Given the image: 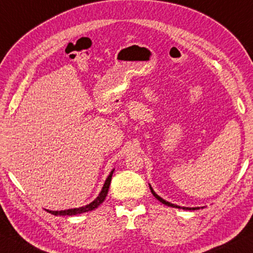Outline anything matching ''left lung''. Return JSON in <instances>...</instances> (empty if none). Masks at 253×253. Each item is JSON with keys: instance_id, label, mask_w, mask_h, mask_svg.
I'll return each mask as SVG.
<instances>
[{"instance_id": "left-lung-1", "label": "left lung", "mask_w": 253, "mask_h": 253, "mask_svg": "<svg viewBox=\"0 0 253 253\" xmlns=\"http://www.w3.org/2000/svg\"><path fill=\"white\" fill-rule=\"evenodd\" d=\"M149 188H150V191H151V193L154 194V197L156 198L157 200H159L161 201L162 204H164V205H166V206H169V207H173V208H178V209H184V211H197V209H199V207H192V208H190V207H181V206H177V205H174V204H170V203H169V201H166V200H164L163 199V198H161L158 196V194L154 191L153 190V188H151V185L149 184ZM201 208H204V207H201Z\"/></svg>"}]
</instances>
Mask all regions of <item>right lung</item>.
Listing matches in <instances>:
<instances>
[{"mask_svg":"<svg viewBox=\"0 0 253 253\" xmlns=\"http://www.w3.org/2000/svg\"><path fill=\"white\" fill-rule=\"evenodd\" d=\"M113 173H114V169L111 170L110 175L107 176L106 180H105V183L102 188V191L99 192L98 197H97L96 199L92 201V203H90L89 205H86V206H83V207H79V208L65 209V211H48V209H46V211H48L49 213H52V215H55V216H73V215H78V213H83V212L94 211V209L98 207L100 204L104 203L105 198H106L107 193H108V189H110V184H111L112 175H113Z\"/></svg>","mask_w":253,"mask_h":253,"instance_id":"obj_1","label":"right lung"}]
</instances>
